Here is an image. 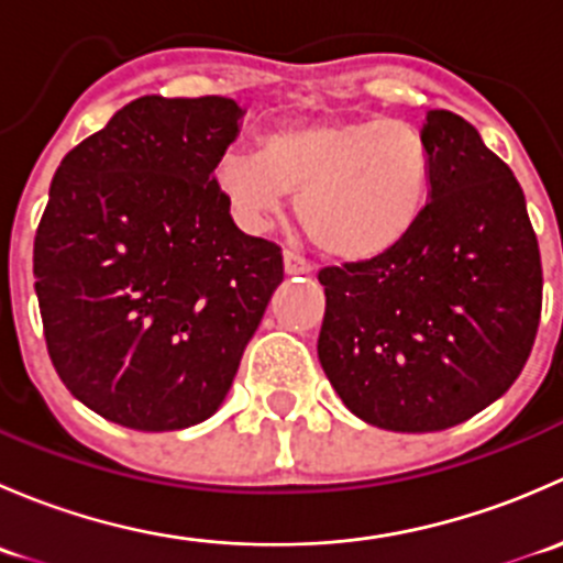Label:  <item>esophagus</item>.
<instances>
[{
    "label": "esophagus",
    "instance_id": "obj_1",
    "mask_svg": "<svg viewBox=\"0 0 563 563\" xmlns=\"http://www.w3.org/2000/svg\"><path fill=\"white\" fill-rule=\"evenodd\" d=\"M283 261H286V275H310L313 272L310 261L305 255H299L297 250H286Z\"/></svg>",
    "mask_w": 563,
    "mask_h": 563
}]
</instances>
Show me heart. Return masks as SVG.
<instances>
[{
	"label": "heart",
	"mask_w": 563,
	"mask_h": 563,
	"mask_svg": "<svg viewBox=\"0 0 563 563\" xmlns=\"http://www.w3.org/2000/svg\"><path fill=\"white\" fill-rule=\"evenodd\" d=\"M218 185L242 223L264 229L299 192L297 214L327 253L367 261L413 229L430 185L422 130L400 119L318 117L261 139L258 155L229 152Z\"/></svg>",
	"instance_id": "b5f03b06"
}]
</instances>
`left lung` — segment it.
<instances>
[{"label":"left lung","instance_id":"8db88e82","mask_svg":"<svg viewBox=\"0 0 563 563\" xmlns=\"http://www.w3.org/2000/svg\"><path fill=\"white\" fill-rule=\"evenodd\" d=\"M430 201L387 253L318 272V360L365 422L433 433L465 422L523 371L542 313L526 196L474 124L430 111Z\"/></svg>","mask_w":563,"mask_h":563}]
</instances>
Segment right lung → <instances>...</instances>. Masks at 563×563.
Segmentation results:
<instances>
[{
  "label": "right lung",
  "mask_w": 563,
  "mask_h": 563,
  "mask_svg": "<svg viewBox=\"0 0 563 563\" xmlns=\"http://www.w3.org/2000/svg\"><path fill=\"white\" fill-rule=\"evenodd\" d=\"M240 117L218 95H144L56 168L35 234L45 345L108 422L212 417L280 286V245L236 229L214 179Z\"/></svg>",
  "instance_id": "add662e5"
}]
</instances>
